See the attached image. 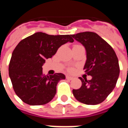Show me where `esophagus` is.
Instances as JSON below:
<instances>
[{
  "mask_svg": "<svg viewBox=\"0 0 128 128\" xmlns=\"http://www.w3.org/2000/svg\"><path fill=\"white\" fill-rule=\"evenodd\" d=\"M66 80H73V78L66 75Z\"/></svg>",
  "mask_w": 128,
  "mask_h": 128,
  "instance_id": "obj_1",
  "label": "esophagus"
}]
</instances>
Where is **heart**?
I'll return each instance as SVG.
<instances>
[{"label": "heart", "mask_w": 128, "mask_h": 128, "mask_svg": "<svg viewBox=\"0 0 128 128\" xmlns=\"http://www.w3.org/2000/svg\"><path fill=\"white\" fill-rule=\"evenodd\" d=\"M68 71H69V72H72V71H73V68H69L68 69Z\"/></svg>", "instance_id": "obj_1"}]
</instances>
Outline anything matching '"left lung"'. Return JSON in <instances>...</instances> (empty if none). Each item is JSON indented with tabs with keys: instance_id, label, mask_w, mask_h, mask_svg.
<instances>
[{
	"instance_id": "8db88e82",
	"label": "left lung",
	"mask_w": 128,
	"mask_h": 128,
	"mask_svg": "<svg viewBox=\"0 0 128 128\" xmlns=\"http://www.w3.org/2000/svg\"><path fill=\"white\" fill-rule=\"evenodd\" d=\"M86 50L84 72L92 76L90 80L82 78V86L72 90L75 99L87 105L101 104L114 88L119 75L117 56L112 47L94 32H86L71 35Z\"/></svg>"
}]
</instances>
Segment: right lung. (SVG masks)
<instances>
[{
  "mask_svg": "<svg viewBox=\"0 0 128 128\" xmlns=\"http://www.w3.org/2000/svg\"><path fill=\"white\" fill-rule=\"evenodd\" d=\"M74 40L70 35L53 36L37 32L22 40L16 46L9 65V75L16 94L24 103L41 106L50 102L56 86L65 79L62 73L45 75L42 66L59 48Z\"/></svg>",
  "mask_w": 128,
  "mask_h": 128,
  "instance_id": "right-lung-1",
  "label": "right lung"
}]
</instances>
